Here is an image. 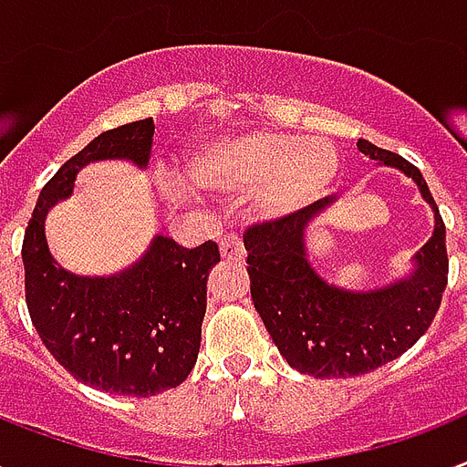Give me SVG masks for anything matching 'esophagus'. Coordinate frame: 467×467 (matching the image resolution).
Returning <instances> with one entry per match:
<instances>
[{
	"instance_id": "1",
	"label": "esophagus",
	"mask_w": 467,
	"mask_h": 467,
	"mask_svg": "<svg viewBox=\"0 0 467 467\" xmlns=\"http://www.w3.org/2000/svg\"><path fill=\"white\" fill-rule=\"evenodd\" d=\"M219 248H222L223 258H229V260H244L245 255L244 241H241V236H236V234H226V236L222 238Z\"/></svg>"
}]
</instances>
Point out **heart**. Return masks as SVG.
<instances>
[{"instance_id": "heart-1", "label": "heart", "mask_w": 467, "mask_h": 467, "mask_svg": "<svg viewBox=\"0 0 467 467\" xmlns=\"http://www.w3.org/2000/svg\"><path fill=\"white\" fill-rule=\"evenodd\" d=\"M338 172V155L327 140L287 133H253L202 148L184 168L197 192L258 194L267 212H287L319 197Z\"/></svg>"}]
</instances>
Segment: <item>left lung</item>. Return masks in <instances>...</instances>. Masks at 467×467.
I'll list each match as a JSON object with an SVG mask.
<instances>
[{"label": "left lung", "mask_w": 467, "mask_h": 467, "mask_svg": "<svg viewBox=\"0 0 467 467\" xmlns=\"http://www.w3.org/2000/svg\"><path fill=\"white\" fill-rule=\"evenodd\" d=\"M358 150L402 170L433 209V236L414 255V270L404 280L382 290L350 292L314 270L305 229L334 204V194L244 234L253 305L285 360L314 378L365 375L402 356L431 327L448 283L446 226L421 172L370 140H358Z\"/></svg>", "instance_id": "obj_1"}]
</instances>
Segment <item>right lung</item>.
<instances>
[{
    "label": "right lung",
    "instance_id": "1",
    "mask_svg": "<svg viewBox=\"0 0 467 467\" xmlns=\"http://www.w3.org/2000/svg\"><path fill=\"white\" fill-rule=\"evenodd\" d=\"M153 119L99 133L50 177L28 219L21 258L26 305L50 356L89 388L150 397L177 388L197 363L207 312V277L219 245L182 248L155 236L146 255L111 277L67 273L50 255L46 214L72 194L79 168L95 161H131L146 168Z\"/></svg>",
    "mask_w": 467,
    "mask_h": 467
}]
</instances>
